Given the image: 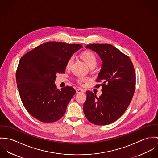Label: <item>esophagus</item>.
I'll list each match as a JSON object with an SVG mask.
<instances>
[{
    "mask_svg": "<svg viewBox=\"0 0 158 158\" xmlns=\"http://www.w3.org/2000/svg\"><path fill=\"white\" fill-rule=\"evenodd\" d=\"M84 92H85V91H84L83 89H82V88H77V89H76V93H84Z\"/></svg>",
    "mask_w": 158,
    "mask_h": 158,
    "instance_id": "obj_1",
    "label": "esophagus"
}]
</instances>
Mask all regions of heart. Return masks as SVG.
I'll list each match as a JSON object with an SVG mask.
<instances>
[{
    "instance_id": "heart-1",
    "label": "heart",
    "mask_w": 158,
    "mask_h": 158,
    "mask_svg": "<svg viewBox=\"0 0 158 158\" xmlns=\"http://www.w3.org/2000/svg\"><path fill=\"white\" fill-rule=\"evenodd\" d=\"M80 57L81 59L85 62V64L87 65L88 66L91 68V67H95L98 63V58L96 54L93 53L91 51H85L84 52L80 54ZM72 60L73 58L71 57L69 60L67 61V68L70 67L72 64ZM85 78H81L79 81V82H83L85 81Z\"/></svg>"
}]
</instances>
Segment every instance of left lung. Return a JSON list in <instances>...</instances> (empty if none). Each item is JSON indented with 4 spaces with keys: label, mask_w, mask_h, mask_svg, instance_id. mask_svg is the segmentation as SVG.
<instances>
[{
    "label": "left lung",
    "mask_w": 158,
    "mask_h": 158,
    "mask_svg": "<svg viewBox=\"0 0 158 158\" xmlns=\"http://www.w3.org/2000/svg\"><path fill=\"white\" fill-rule=\"evenodd\" d=\"M86 48L97 53L102 60L101 70L96 81L102 84V94L97 98L87 91L84 112L90 123L105 125L116 121L126 111L133 98L136 74L128 56L107 44H92Z\"/></svg>",
    "instance_id": "left-lung-1"
}]
</instances>
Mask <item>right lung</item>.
Returning a JSON list of instances; mask_svg holds the SVG:
<instances>
[{
	"label": "right lung",
	"mask_w": 158,
	"mask_h": 158,
	"mask_svg": "<svg viewBox=\"0 0 158 158\" xmlns=\"http://www.w3.org/2000/svg\"><path fill=\"white\" fill-rule=\"evenodd\" d=\"M82 46L65 42H48L20 58L16 82L22 104L37 120L53 123L60 119L76 90L71 87L57 89L56 74L64 73L72 55Z\"/></svg>",
	"instance_id": "right-lung-1"
}]
</instances>
